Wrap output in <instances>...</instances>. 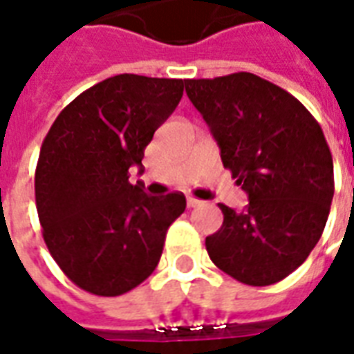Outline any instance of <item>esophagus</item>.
<instances>
[{
    "instance_id": "esophagus-1",
    "label": "esophagus",
    "mask_w": 354,
    "mask_h": 354,
    "mask_svg": "<svg viewBox=\"0 0 354 354\" xmlns=\"http://www.w3.org/2000/svg\"><path fill=\"white\" fill-rule=\"evenodd\" d=\"M201 205H203V201L193 199V197H187V207L189 208H197V207H201Z\"/></svg>"
}]
</instances>
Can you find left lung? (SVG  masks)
<instances>
[{
  "label": "left lung",
  "mask_w": 354,
  "mask_h": 354,
  "mask_svg": "<svg viewBox=\"0 0 354 354\" xmlns=\"http://www.w3.org/2000/svg\"><path fill=\"white\" fill-rule=\"evenodd\" d=\"M185 93L248 195L245 210L220 205L223 223L205 241L216 267L250 286L282 281L311 254L334 197V162L301 102L248 72L187 80Z\"/></svg>",
  "instance_id": "8db88e82"
}]
</instances>
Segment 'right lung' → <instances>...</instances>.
Masks as SVG:
<instances>
[{
    "label": "right lung",
    "instance_id": "add662e5",
    "mask_svg": "<svg viewBox=\"0 0 354 354\" xmlns=\"http://www.w3.org/2000/svg\"><path fill=\"white\" fill-rule=\"evenodd\" d=\"M184 85L108 77L70 102L43 140L35 169L43 241L66 277L94 296H121L146 281L170 223L185 210L184 193L151 197L129 182Z\"/></svg>",
    "mask_w": 354,
    "mask_h": 354
}]
</instances>
